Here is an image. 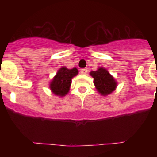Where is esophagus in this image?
Here are the masks:
<instances>
[{"instance_id": "esophagus-1", "label": "esophagus", "mask_w": 157, "mask_h": 157, "mask_svg": "<svg viewBox=\"0 0 157 157\" xmlns=\"http://www.w3.org/2000/svg\"><path fill=\"white\" fill-rule=\"evenodd\" d=\"M87 71H88V70H87V68H82L81 70V74H86L87 73Z\"/></svg>"}]
</instances>
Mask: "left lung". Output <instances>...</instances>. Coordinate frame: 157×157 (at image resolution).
<instances>
[{"instance_id": "1", "label": "left lung", "mask_w": 157, "mask_h": 157, "mask_svg": "<svg viewBox=\"0 0 157 157\" xmlns=\"http://www.w3.org/2000/svg\"><path fill=\"white\" fill-rule=\"evenodd\" d=\"M90 76L94 78V84L100 94L106 96L113 92L117 88V81L110 75L107 69L99 67L97 71H92Z\"/></svg>"}]
</instances>
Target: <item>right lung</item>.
Listing matches in <instances>:
<instances>
[{"label":"right lung","mask_w":157,"mask_h":157,"mask_svg":"<svg viewBox=\"0 0 157 157\" xmlns=\"http://www.w3.org/2000/svg\"><path fill=\"white\" fill-rule=\"evenodd\" d=\"M78 74V70L74 67L67 69L66 67H62L50 81V88L55 95L63 97L68 93L71 84V79Z\"/></svg>","instance_id":"obj_1"}]
</instances>
